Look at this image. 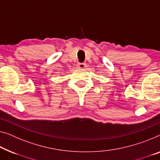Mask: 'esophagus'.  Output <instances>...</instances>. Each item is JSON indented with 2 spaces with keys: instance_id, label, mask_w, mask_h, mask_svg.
<instances>
[{
  "instance_id": "1",
  "label": "esophagus",
  "mask_w": 160,
  "mask_h": 160,
  "mask_svg": "<svg viewBox=\"0 0 160 160\" xmlns=\"http://www.w3.org/2000/svg\"><path fill=\"white\" fill-rule=\"evenodd\" d=\"M85 63H80V64H78V68H80V69H84L85 68Z\"/></svg>"
}]
</instances>
